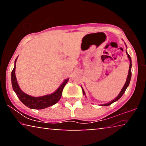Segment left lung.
Masks as SVG:
<instances>
[{
    "instance_id": "left-lung-1",
    "label": "left lung",
    "mask_w": 146,
    "mask_h": 146,
    "mask_svg": "<svg viewBox=\"0 0 146 146\" xmlns=\"http://www.w3.org/2000/svg\"><path fill=\"white\" fill-rule=\"evenodd\" d=\"M125 51H126V50H125ZM126 53L127 55V56H128V58L130 60V65H129V73H128V75H127V80H126V82H125V84H124V86H123V88L122 89V90H121L120 93H119V95H118V97L115 98V100H112L111 102H110V103L108 104H103L102 106H110L111 104H113V102H116V101H117L118 99H120V98H121V97L123 95V94L125 93V90H126L127 88L128 87V86H129V82H130V80H131V66H132V64H131V56H129V54L127 53V52L126 51ZM82 92H83V95H85V92L84 91V90L82 89Z\"/></svg>"
}]
</instances>
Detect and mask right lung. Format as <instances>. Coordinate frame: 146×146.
Wrapping results in <instances>:
<instances>
[{"mask_svg":"<svg viewBox=\"0 0 146 146\" xmlns=\"http://www.w3.org/2000/svg\"><path fill=\"white\" fill-rule=\"evenodd\" d=\"M16 61H15V66L13 70L11 72V84L12 87L15 92L17 94V97H19L20 100L23 102L24 105L26 106L31 109H35V110H41L48 108L49 106L55 104L56 103L58 102V100L60 99L62 91L66 86V84L68 82L69 78L64 80V82L62 84V85L58 88L55 93H53L51 95L43 96L40 97H33L30 95H27L24 93L18 85V83L17 82V78L15 76V67H16Z\"/></svg>","mask_w":146,"mask_h":146,"instance_id":"1","label":"right lung"}]
</instances>
